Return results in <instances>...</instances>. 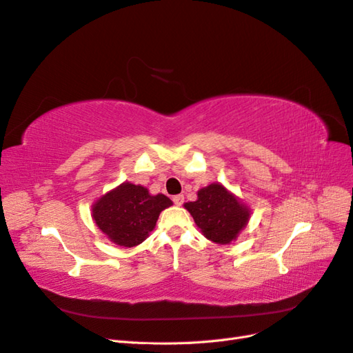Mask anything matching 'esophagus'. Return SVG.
I'll use <instances>...</instances> for the list:
<instances>
[{
	"instance_id": "34e87169",
	"label": "esophagus",
	"mask_w": 353,
	"mask_h": 353,
	"mask_svg": "<svg viewBox=\"0 0 353 353\" xmlns=\"http://www.w3.org/2000/svg\"><path fill=\"white\" fill-rule=\"evenodd\" d=\"M172 200H174V203L176 206H181L184 203V196L183 194H178V196H174L172 197Z\"/></svg>"
}]
</instances>
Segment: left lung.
<instances>
[{
	"mask_svg": "<svg viewBox=\"0 0 353 353\" xmlns=\"http://www.w3.org/2000/svg\"><path fill=\"white\" fill-rule=\"evenodd\" d=\"M203 236L218 244L236 240L245 227L250 212L248 206L221 184H210L197 193V200L185 203Z\"/></svg>",
	"mask_w": 353,
	"mask_h": 353,
	"instance_id": "obj_1",
	"label": "left lung"
}]
</instances>
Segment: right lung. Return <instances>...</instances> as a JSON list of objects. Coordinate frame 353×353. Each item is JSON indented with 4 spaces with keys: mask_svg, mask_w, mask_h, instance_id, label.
Returning a JSON list of instances; mask_svg holds the SVG:
<instances>
[{
    "mask_svg": "<svg viewBox=\"0 0 353 353\" xmlns=\"http://www.w3.org/2000/svg\"><path fill=\"white\" fill-rule=\"evenodd\" d=\"M172 205L165 194L152 196L141 185L123 183L95 201L92 218L113 243L134 248L153 231L160 212Z\"/></svg>",
    "mask_w": 353,
    "mask_h": 353,
    "instance_id": "1",
    "label": "right lung"
}]
</instances>
